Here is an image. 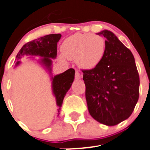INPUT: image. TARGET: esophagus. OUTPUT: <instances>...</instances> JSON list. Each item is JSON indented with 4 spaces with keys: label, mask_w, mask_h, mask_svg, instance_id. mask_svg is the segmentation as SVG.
Listing matches in <instances>:
<instances>
[{
    "label": "esophagus",
    "mask_w": 150,
    "mask_h": 150,
    "mask_svg": "<svg viewBox=\"0 0 150 150\" xmlns=\"http://www.w3.org/2000/svg\"><path fill=\"white\" fill-rule=\"evenodd\" d=\"M75 76H76V79H80L81 77V75L80 74V73L78 71H76Z\"/></svg>",
    "instance_id": "obj_1"
}]
</instances>
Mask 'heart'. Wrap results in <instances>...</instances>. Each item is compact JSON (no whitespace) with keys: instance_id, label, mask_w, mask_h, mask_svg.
I'll list each match as a JSON object with an SVG mask.
<instances>
[{"instance_id":"heart-1","label":"heart","mask_w":150,"mask_h":150,"mask_svg":"<svg viewBox=\"0 0 150 150\" xmlns=\"http://www.w3.org/2000/svg\"><path fill=\"white\" fill-rule=\"evenodd\" d=\"M63 60H76L81 69L90 70L97 67L106 53L103 37L91 33H76L63 41L61 46Z\"/></svg>"}]
</instances>
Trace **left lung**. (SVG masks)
<instances>
[{"label":"left lung","instance_id":"obj_1","mask_svg":"<svg viewBox=\"0 0 150 150\" xmlns=\"http://www.w3.org/2000/svg\"><path fill=\"white\" fill-rule=\"evenodd\" d=\"M106 38V53L97 67L82 70L90 115L104 125H116L127 119L139 96V75L134 57L111 31Z\"/></svg>","mask_w":150,"mask_h":150}]
</instances>
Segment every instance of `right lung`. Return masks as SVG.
<instances>
[{
  "mask_svg": "<svg viewBox=\"0 0 150 150\" xmlns=\"http://www.w3.org/2000/svg\"><path fill=\"white\" fill-rule=\"evenodd\" d=\"M61 38V34H50L44 37L38 38V39L33 40L26 43L17 54L16 59L19 60L25 54L31 55H39L44 57L41 59V62L50 69L52 60L50 58H55L57 57V42ZM20 63L17 60L16 65ZM75 71L74 69H69L60 74L56 75L52 77V89L53 93L56 97L57 105L58 106L57 113L60 114L63 100L66 93L70 89L72 82L74 79Z\"/></svg>",
  "mask_w": 150,
  "mask_h": 150,
  "instance_id": "1",
  "label": "right lung"
}]
</instances>
